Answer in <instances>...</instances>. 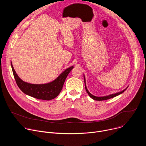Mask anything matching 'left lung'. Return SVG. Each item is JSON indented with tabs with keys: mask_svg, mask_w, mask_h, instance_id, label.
Masks as SVG:
<instances>
[{
	"mask_svg": "<svg viewBox=\"0 0 146 146\" xmlns=\"http://www.w3.org/2000/svg\"><path fill=\"white\" fill-rule=\"evenodd\" d=\"M84 83H85V87H86V91L87 92V93H88V94L89 95V96H90L92 99H94V100H99V101H101V100H107V99H109L113 98H114V97H115V96H117L119 95V94L123 93L125 91V90L127 89V88L126 89L123 90V91H121V92H117V93L114 94H111V95H110L106 96H102V97L95 96L92 95V94L88 91V90H87V87H86V79H85V76H84Z\"/></svg>",
	"mask_w": 146,
	"mask_h": 146,
	"instance_id": "8db88e82",
	"label": "left lung"
}]
</instances>
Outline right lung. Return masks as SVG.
I'll use <instances>...</instances> for the list:
<instances>
[{
  "label": "right lung",
  "mask_w": 146,
  "mask_h": 146,
  "mask_svg": "<svg viewBox=\"0 0 146 146\" xmlns=\"http://www.w3.org/2000/svg\"><path fill=\"white\" fill-rule=\"evenodd\" d=\"M11 65L14 78L19 89L29 96L38 99L46 100L54 99L59 94L68 74L73 68V66L68 68L55 80L47 84H33L24 82L21 79L16 73L11 63Z\"/></svg>",
  "instance_id": "add662e5"
}]
</instances>
